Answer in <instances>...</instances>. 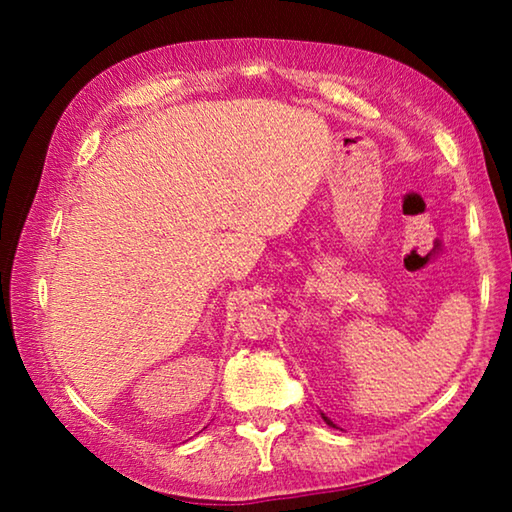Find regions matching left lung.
Instances as JSON below:
<instances>
[{
  "mask_svg": "<svg viewBox=\"0 0 512 512\" xmlns=\"http://www.w3.org/2000/svg\"><path fill=\"white\" fill-rule=\"evenodd\" d=\"M323 420H325L327 424H332V420H329V418H325V415H323Z\"/></svg>",
  "mask_w": 512,
  "mask_h": 512,
  "instance_id": "obj_1",
  "label": "left lung"
}]
</instances>
